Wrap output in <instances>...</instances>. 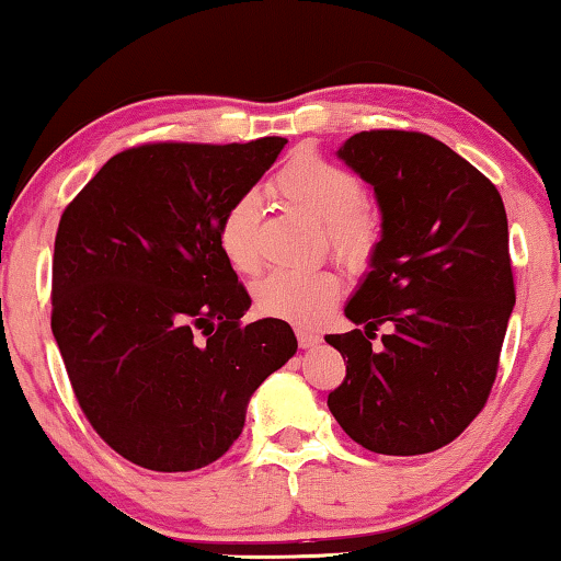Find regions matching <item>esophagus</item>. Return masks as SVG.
<instances>
[{
    "label": "esophagus",
    "instance_id": "34e87169",
    "mask_svg": "<svg viewBox=\"0 0 561 561\" xmlns=\"http://www.w3.org/2000/svg\"><path fill=\"white\" fill-rule=\"evenodd\" d=\"M297 342H299V347H302V350H312V347L320 345L322 337H320V332H312V330H297Z\"/></svg>",
    "mask_w": 561,
    "mask_h": 561
}]
</instances>
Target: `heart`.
Instances as JSON below:
<instances>
[{"mask_svg": "<svg viewBox=\"0 0 561 561\" xmlns=\"http://www.w3.org/2000/svg\"><path fill=\"white\" fill-rule=\"evenodd\" d=\"M272 194L295 211L324 227L330 252L350 272H367L382 244V224L365 204V186L355 173L312 150H299L272 181ZM262 204L256 194L231 201L219 221V247L237 272L252 274L262 264L259 252ZM342 282L332 270H274L256 282V309L299 328L324 322L340 299Z\"/></svg>", "mask_w": 561, "mask_h": 561, "instance_id": "obj_1", "label": "heart"}]
</instances>
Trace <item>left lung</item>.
Masks as SVG:
<instances>
[{
  "label": "left lung",
  "instance_id": "obj_1",
  "mask_svg": "<svg viewBox=\"0 0 561 561\" xmlns=\"http://www.w3.org/2000/svg\"><path fill=\"white\" fill-rule=\"evenodd\" d=\"M337 156L375 188L382 244L345 307L365 330L324 337L347 357L328 405L373 454H431L461 436L494 388L516 302L504 201L417 130L355 133Z\"/></svg>",
  "mask_w": 561,
  "mask_h": 561
}]
</instances>
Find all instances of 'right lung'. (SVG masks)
I'll return each instance as SVG.
<instances>
[{
  "instance_id": "obj_1",
  "label": "right lung",
  "mask_w": 561,
  "mask_h": 561,
  "mask_svg": "<svg viewBox=\"0 0 561 561\" xmlns=\"http://www.w3.org/2000/svg\"><path fill=\"white\" fill-rule=\"evenodd\" d=\"M287 138L144 144L113 156L62 211L53 334L88 423L148 471H196L231 448L252 392L297 353L219 247L227 206Z\"/></svg>"
}]
</instances>
